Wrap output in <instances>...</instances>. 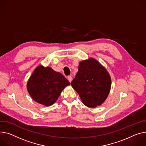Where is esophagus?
I'll return each mask as SVG.
<instances>
[{
	"label": "esophagus",
	"mask_w": 146,
	"mask_h": 146,
	"mask_svg": "<svg viewBox=\"0 0 146 146\" xmlns=\"http://www.w3.org/2000/svg\"><path fill=\"white\" fill-rule=\"evenodd\" d=\"M67 79H68V80L69 81V82L70 83L72 81V77L71 76H69L67 77Z\"/></svg>",
	"instance_id": "34e87169"
}]
</instances>
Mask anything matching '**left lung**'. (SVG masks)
<instances>
[{
	"label": "left lung",
	"instance_id": "1",
	"mask_svg": "<svg viewBox=\"0 0 146 146\" xmlns=\"http://www.w3.org/2000/svg\"><path fill=\"white\" fill-rule=\"evenodd\" d=\"M111 77L105 68L96 59L82 61L75 78L71 82L83 104L88 108L101 105L108 98Z\"/></svg>",
	"mask_w": 146,
	"mask_h": 146
}]
</instances>
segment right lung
<instances>
[{"mask_svg":"<svg viewBox=\"0 0 146 146\" xmlns=\"http://www.w3.org/2000/svg\"><path fill=\"white\" fill-rule=\"evenodd\" d=\"M70 82L51 67L37 66L27 83V91L37 103L45 106L53 104Z\"/></svg>","mask_w":146,"mask_h":146,"instance_id":"right-lung-1","label":"right lung"}]
</instances>
